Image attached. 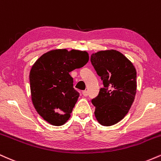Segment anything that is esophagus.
Listing matches in <instances>:
<instances>
[{"label": "esophagus", "mask_w": 161, "mask_h": 161, "mask_svg": "<svg viewBox=\"0 0 161 161\" xmlns=\"http://www.w3.org/2000/svg\"><path fill=\"white\" fill-rule=\"evenodd\" d=\"M83 95H84V96H87L89 95V92H88L87 90L83 91Z\"/></svg>", "instance_id": "esophagus-1"}]
</instances>
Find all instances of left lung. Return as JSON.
<instances>
[{
	"mask_svg": "<svg viewBox=\"0 0 161 161\" xmlns=\"http://www.w3.org/2000/svg\"><path fill=\"white\" fill-rule=\"evenodd\" d=\"M90 61L101 77L103 88L92 99L95 116L102 125L111 126L127 114L136 92V71L131 62L117 50L99 51Z\"/></svg>",
	"mask_w": 161,
	"mask_h": 161,
	"instance_id": "left-lung-1",
	"label": "left lung"
}]
</instances>
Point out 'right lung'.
Returning <instances> with one entry per match:
<instances>
[{
    "label": "right lung",
    "mask_w": 161,
    "mask_h": 161,
    "mask_svg": "<svg viewBox=\"0 0 161 161\" xmlns=\"http://www.w3.org/2000/svg\"><path fill=\"white\" fill-rule=\"evenodd\" d=\"M86 51L55 50L41 56L29 75L36 111L47 122L61 126L69 120L80 93L73 87L69 72L87 63Z\"/></svg>",
    "instance_id": "1"
}]
</instances>
